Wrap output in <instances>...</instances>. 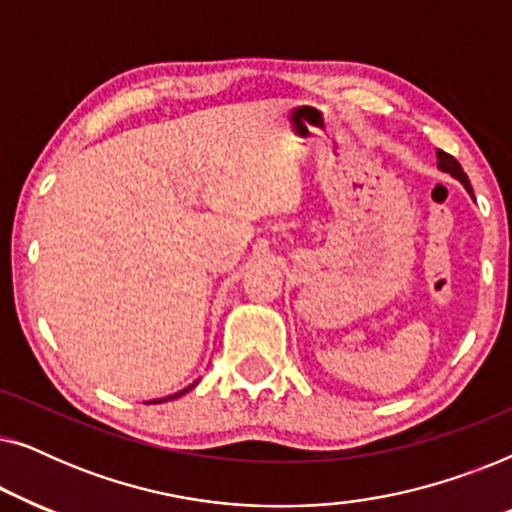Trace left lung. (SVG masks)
<instances>
[{
  "mask_svg": "<svg viewBox=\"0 0 512 512\" xmlns=\"http://www.w3.org/2000/svg\"><path fill=\"white\" fill-rule=\"evenodd\" d=\"M438 167L443 172H450L452 177H457L461 184L466 186V191L473 195V188H471V181H468V177H466V172H464V167H461L459 163H457V158L454 156H450V153H445V151H438Z\"/></svg>",
  "mask_w": 512,
  "mask_h": 512,
  "instance_id": "left-lung-1",
  "label": "left lung"
}]
</instances>
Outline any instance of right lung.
<instances>
[{"instance_id":"right-lung-1","label":"right lung","mask_w":512,"mask_h":512,"mask_svg":"<svg viewBox=\"0 0 512 512\" xmlns=\"http://www.w3.org/2000/svg\"><path fill=\"white\" fill-rule=\"evenodd\" d=\"M193 387H195V384H193ZM193 387H188V389H184V391H179V394H174V396H181V394H186V391H191ZM174 396H170V398H174ZM156 403H163V401H156Z\"/></svg>"}]
</instances>
